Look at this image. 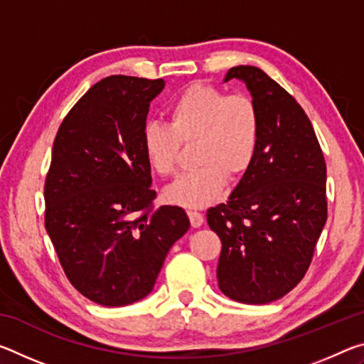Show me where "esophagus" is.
<instances>
[{"mask_svg":"<svg viewBox=\"0 0 364 364\" xmlns=\"http://www.w3.org/2000/svg\"><path fill=\"white\" fill-rule=\"evenodd\" d=\"M189 215V220H191V226L193 228H199L204 223V215L199 213V212H188Z\"/></svg>","mask_w":364,"mask_h":364,"instance_id":"obj_1","label":"esophagus"}]
</instances>
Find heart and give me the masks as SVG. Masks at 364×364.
Here are the masks:
<instances>
[{
    "mask_svg": "<svg viewBox=\"0 0 364 364\" xmlns=\"http://www.w3.org/2000/svg\"><path fill=\"white\" fill-rule=\"evenodd\" d=\"M168 120V125L147 122L141 133L152 170L160 176L175 175L181 144H194V162L199 165L165 189L170 204L212 205L225 193L228 178L236 180L250 170L260 141V112L250 96L193 83L170 104Z\"/></svg>",
    "mask_w": 364,
    "mask_h": 364,
    "instance_id": "b5f03b06",
    "label": "heart"
}]
</instances>
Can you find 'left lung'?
<instances>
[{"instance_id":"obj_1","label":"left lung","mask_w":364,"mask_h":364,"mask_svg":"<svg viewBox=\"0 0 364 364\" xmlns=\"http://www.w3.org/2000/svg\"><path fill=\"white\" fill-rule=\"evenodd\" d=\"M260 112V141L250 170L226 204L207 210L218 234V287L241 304H269L299 284L328 218L326 162L300 104L258 67L237 65Z\"/></svg>"}]
</instances>
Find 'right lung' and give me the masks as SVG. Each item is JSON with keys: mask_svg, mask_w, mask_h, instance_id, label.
Returning <instances> with one entry per match:
<instances>
[{"mask_svg": "<svg viewBox=\"0 0 364 364\" xmlns=\"http://www.w3.org/2000/svg\"><path fill=\"white\" fill-rule=\"evenodd\" d=\"M164 86L162 78H102L65 115L53 144L46 231L67 279L104 306L151 294L171 245L191 226L181 207L152 205L141 133Z\"/></svg>", "mask_w": 364, "mask_h": 364, "instance_id": "1", "label": "right lung"}]
</instances>
